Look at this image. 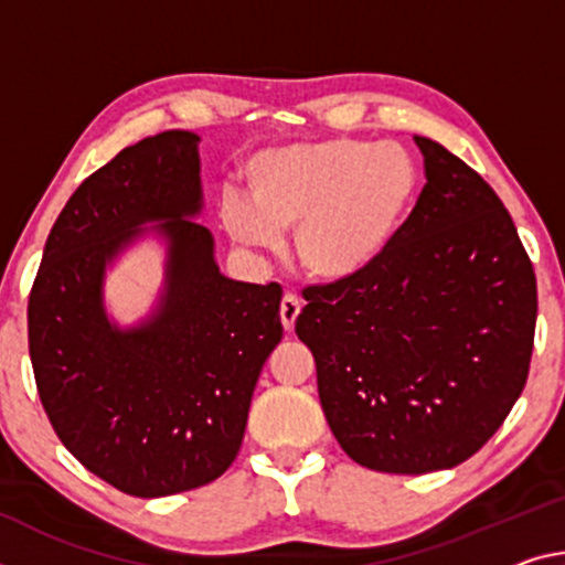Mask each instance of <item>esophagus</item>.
Wrapping results in <instances>:
<instances>
[{
  "label": "esophagus",
  "mask_w": 565,
  "mask_h": 565,
  "mask_svg": "<svg viewBox=\"0 0 565 565\" xmlns=\"http://www.w3.org/2000/svg\"><path fill=\"white\" fill-rule=\"evenodd\" d=\"M281 324L286 331H291L294 324H297V319L301 315V299L297 297V294H286V297L281 299Z\"/></svg>",
  "instance_id": "obj_1"
}]
</instances>
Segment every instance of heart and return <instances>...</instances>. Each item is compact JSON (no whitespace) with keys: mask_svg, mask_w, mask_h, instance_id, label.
<instances>
[{"mask_svg":"<svg viewBox=\"0 0 565 565\" xmlns=\"http://www.w3.org/2000/svg\"><path fill=\"white\" fill-rule=\"evenodd\" d=\"M248 201L226 193L218 216L241 246L294 254L319 281L354 279L387 254L419 195V170L397 142L331 138L258 153L246 166Z\"/></svg>","mask_w":565,"mask_h":565,"instance_id":"obj_1","label":"heart"}]
</instances>
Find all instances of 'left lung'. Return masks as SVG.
I'll use <instances>...</instances> for the list:
<instances>
[{
  "instance_id": "obj_1",
  "label": "left lung",
  "mask_w": 565,
  "mask_h": 565,
  "mask_svg": "<svg viewBox=\"0 0 565 565\" xmlns=\"http://www.w3.org/2000/svg\"><path fill=\"white\" fill-rule=\"evenodd\" d=\"M427 183L354 279L303 289L297 334L337 443L370 470L423 476L472 458L521 397L539 289L503 201L415 136Z\"/></svg>"
}]
</instances>
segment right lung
I'll return each instance as SVG.
<instances>
[{
	"label": "right lung",
	"mask_w": 565,
	"mask_h": 565,
	"mask_svg": "<svg viewBox=\"0 0 565 565\" xmlns=\"http://www.w3.org/2000/svg\"><path fill=\"white\" fill-rule=\"evenodd\" d=\"M199 136L166 130L79 183L44 244L26 324L34 382L62 445L128 495L163 498L236 460L262 366L281 342L279 284L221 274L203 209ZM156 230L169 244L154 315L120 330L104 268Z\"/></svg>",
	"instance_id": "add662e5"
}]
</instances>
